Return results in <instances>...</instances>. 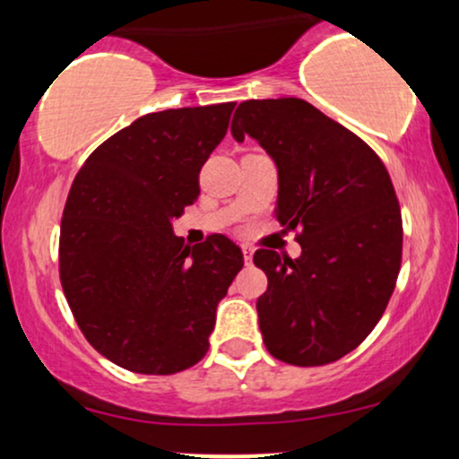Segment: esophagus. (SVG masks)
Here are the masks:
<instances>
[{
    "label": "esophagus",
    "instance_id": "1",
    "mask_svg": "<svg viewBox=\"0 0 459 459\" xmlns=\"http://www.w3.org/2000/svg\"><path fill=\"white\" fill-rule=\"evenodd\" d=\"M241 250H244V261L250 263L252 261V255H255V247L244 244V246H241Z\"/></svg>",
    "mask_w": 459,
    "mask_h": 459
}]
</instances>
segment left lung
I'll return each mask as SVG.
<instances>
[{
  "instance_id": "obj_1",
  "label": "left lung",
  "mask_w": 459,
  "mask_h": 459,
  "mask_svg": "<svg viewBox=\"0 0 459 459\" xmlns=\"http://www.w3.org/2000/svg\"><path fill=\"white\" fill-rule=\"evenodd\" d=\"M237 142L256 140L278 168L276 218L299 229L298 259L256 250L263 343L278 360L319 367L376 328L402 265V212L380 157L296 97L239 103Z\"/></svg>"
}]
</instances>
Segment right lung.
Listing matches in <instances>:
<instances>
[{
  "instance_id": "add662e5",
  "label": "right lung",
  "mask_w": 459,
  "mask_h": 459,
  "mask_svg": "<svg viewBox=\"0 0 459 459\" xmlns=\"http://www.w3.org/2000/svg\"><path fill=\"white\" fill-rule=\"evenodd\" d=\"M235 103L140 116L88 157L60 224V281L99 354L170 376L207 354L215 308L244 255L229 237L186 246L172 220L198 198V175Z\"/></svg>"
}]
</instances>
